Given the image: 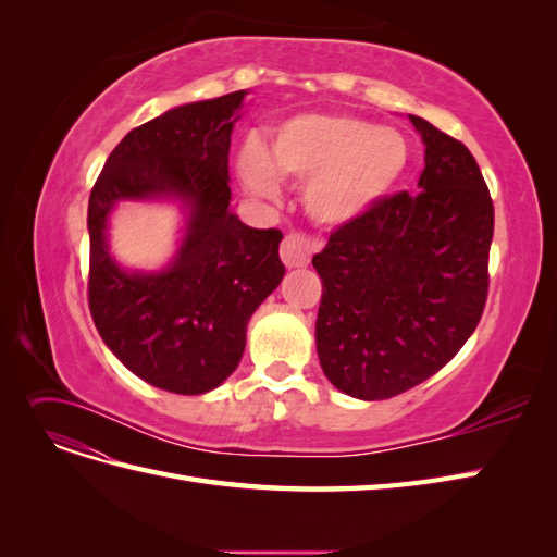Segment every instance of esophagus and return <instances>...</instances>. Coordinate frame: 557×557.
<instances>
[{
  "instance_id": "1",
  "label": "esophagus",
  "mask_w": 557,
  "mask_h": 557,
  "mask_svg": "<svg viewBox=\"0 0 557 557\" xmlns=\"http://www.w3.org/2000/svg\"><path fill=\"white\" fill-rule=\"evenodd\" d=\"M313 252V244L309 237L299 232H290L285 234V239L281 242V260L285 262V267H307L311 260Z\"/></svg>"
}]
</instances>
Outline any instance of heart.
<instances>
[{"instance_id": "1", "label": "heart", "mask_w": 557, "mask_h": 557, "mask_svg": "<svg viewBox=\"0 0 557 557\" xmlns=\"http://www.w3.org/2000/svg\"><path fill=\"white\" fill-rule=\"evenodd\" d=\"M409 162L397 129L342 113H305L278 125L267 148L246 146L237 170L250 193L274 195L276 176L307 181L305 205L320 223H346L393 190Z\"/></svg>"}]
</instances>
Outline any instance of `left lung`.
I'll return each mask as SVG.
<instances>
[{"instance_id": "1", "label": "left lung", "mask_w": 557, "mask_h": 557, "mask_svg": "<svg viewBox=\"0 0 557 557\" xmlns=\"http://www.w3.org/2000/svg\"><path fill=\"white\" fill-rule=\"evenodd\" d=\"M425 170L416 195L381 197L330 234L313 267L320 367L358 399L428 381L476 330L485 309L495 207L469 148L423 117Z\"/></svg>"}]
</instances>
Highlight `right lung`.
<instances>
[{"mask_svg": "<svg viewBox=\"0 0 557 557\" xmlns=\"http://www.w3.org/2000/svg\"><path fill=\"white\" fill-rule=\"evenodd\" d=\"M244 90L185 104L125 134L97 176L90 205L88 305L95 327L132 374L176 395H201L237 369L246 325L281 283V230L230 213V134ZM191 201L177 262L127 275L108 256L106 215L117 198Z\"/></svg>", "mask_w": 557, "mask_h": 557, "instance_id": "1", "label": "right lung"}]
</instances>
